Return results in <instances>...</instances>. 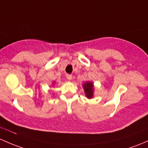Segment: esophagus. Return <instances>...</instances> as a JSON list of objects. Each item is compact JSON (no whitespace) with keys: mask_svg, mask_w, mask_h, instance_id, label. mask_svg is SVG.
I'll return each mask as SVG.
<instances>
[{"mask_svg":"<svg viewBox=\"0 0 148 148\" xmlns=\"http://www.w3.org/2000/svg\"><path fill=\"white\" fill-rule=\"evenodd\" d=\"M66 78H67L68 80H71L72 79V75L71 74H67L66 75Z\"/></svg>","mask_w":148,"mask_h":148,"instance_id":"34e87169","label":"esophagus"}]
</instances>
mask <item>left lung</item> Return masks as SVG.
I'll use <instances>...</instances> for the list:
<instances>
[{
    "label": "left lung",
    "instance_id": "left-lung-1",
    "mask_svg": "<svg viewBox=\"0 0 148 148\" xmlns=\"http://www.w3.org/2000/svg\"><path fill=\"white\" fill-rule=\"evenodd\" d=\"M83 88L84 90L85 95L87 99H92L94 98V86L92 82H86L83 84Z\"/></svg>",
    "mask_w": 148,
    "mask_h": 148
}]
</instances>
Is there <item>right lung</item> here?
Here are the masks:
<instances>
[{"mask_svg": "<svg viewBox=\"0 0 148 148\" xmlns=\"http://www.w3.org/2000/svg\"><path fill=\"white\" fill-rule=\"evenodd\" d=\"M54 83H55V82H52V84H53V85H54Z\"/></svg>", "mask_w": 148, "mask_h": 148, "instance_id": "obj_1", "label": "right lung"}]
</instances>
